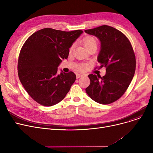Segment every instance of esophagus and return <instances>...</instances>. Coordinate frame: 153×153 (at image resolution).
<instances>
[{"label":"esophagus","mask_w":153,"mask_h":153,"mask_svg":"<svg viewBox=\"0 0 153 153\" xmlns=\"http://www.w3.org/2000/svg\"><path fill=\"white\" fill-rule=\"evenodd\" d=\"M82 76H83V75H82V74H77V75H76V77H77V79H79V78L81 77H82Z\"/></svg>","instance_id":"1"}]
</instances>
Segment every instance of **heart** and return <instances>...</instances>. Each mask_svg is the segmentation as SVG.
Masks as SVG:
<instances>
[{
	"label": "heart",
	"instance_id": "heart-1",
	"mask_svg": "<svg viewBox=\"0 0 153 153\" xmlns=\"http://www.w3.org/2000/svg\"><path fill=\"white\" fill-rule=\"evenodd\" d=\"M82 43L85 46V48L87 50L88 48H89L92 46H97V40L96 39L91 36H85L83 39H82ZM74 48V45H72L71 48H70V51H71L72 50H73ZM78 68L81 70V71H84L87 68V65L85 64H81L79 65Z\"/></svg>",
	"mask_w": 153,
	"mask_h": 153
}]
</instances>
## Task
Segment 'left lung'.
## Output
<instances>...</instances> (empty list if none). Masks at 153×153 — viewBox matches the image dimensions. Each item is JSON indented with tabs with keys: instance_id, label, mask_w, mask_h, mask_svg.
Segmentation results:
<instances>
[{
	"instance_id": "left-lung-1",
	"label": "left lung",
	"mask_w": 153,
	"mask_h": 153,
	"mask_svg": "<svg viewBox=\"0 0 153 153\" xmlns=\"http://www.w3.org/2000/svg\"><path fill=\"white\" fill-rule=\"evenodd\" d=\"M84 31L99 39L97 61L101 64L100 68H106V74L102 77L88 76L91 83L85 89L86 93L96 102L111 103L124 94L134 76L136 59L132 46L123 33L108 25Z\"/></svg>"
}]
</instances>
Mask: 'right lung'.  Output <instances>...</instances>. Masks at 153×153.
Returning a JSON list of instances; mask_svg holds the SVG:
<instances>
[{
  "mask_svg": "<svg viewBox=\"0 0 153 153\" xmlns=\"http://www.w3.org/2000/svg\"><path fill=\"white\" fill-rule=\"evenodd\" d=\"M83 33L50 28L32 34L23 45L18 61V74L30 97L42 105L50 107L66 97L76 76L73 72L58 74V67L66 59L69 48Z\"/></svg>",
  "mask_w": 153,
  "mask_h": 153,
  "instance_id": "add662e5",
  "label": "right lung"
}]
</instances>
